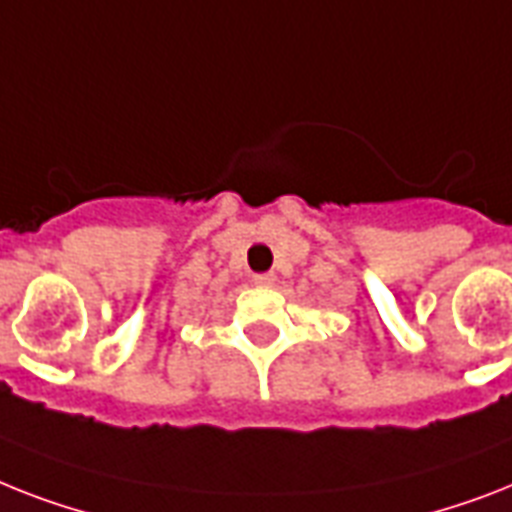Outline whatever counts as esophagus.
<instances>
[{"instance_id":"esophagus-1","label":"esophagus","mask_w":512,"mask_h":512,"mask_svg":"<svg viewBox=\"0 0 512 512\" xmlns=\"http://www.w3.org/2000/svg\"><path fill=\"white\" fill-rule=\"evenodd\" d=\"M252 281H255V286H263V289H268V286L276 284V276H273V273H257Z\"/></svg>"}]
</instances>
